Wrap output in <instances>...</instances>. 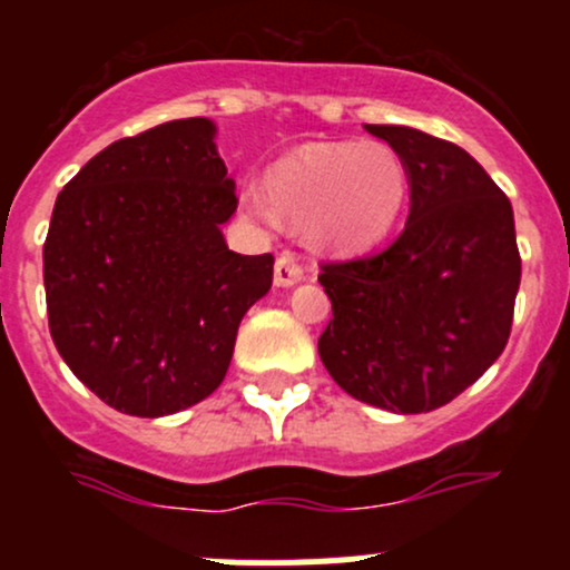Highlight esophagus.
I'll use <instances>...</instances> for the list:
<instances>
[{
	"instance_id": "1",
	"label": "esophagus",
	"mask_w": 570,
	"mask_h": 570,
	"mask_svg": "<svg viewBox=\"0 0 570 570\" xmlns=\"http://www.w3.org/2000/svg\"><path fill=\"white\" fill-rule=\"evenodd\" d=\"M306 278L303 273V264L297 262L295 253H281L275 258V286H295Z\"/></svg>"
}]
</instances>
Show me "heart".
<instances>
[{"instance_id":"b5f03b06","label":"heart","mask_w":570,"mask_h":570,"mask_svg":"<svg viewBox=\"0 0 570 570\" xmlns=\"http://www.w3.org/2000/svg\"><path fill=\"white\" fill-rule=\"evenodd\" d=\"M407 168L386 142H320L275 165L267 193L248 184L245 209L308 226L322 248L361 250L394 228L407 198Z\"/></svg>"}]
</instances>
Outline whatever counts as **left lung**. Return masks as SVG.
Listing matches in <instances>:
<instances>
[{"instance_id": "1", "label": "left lung", "mask_w": 570, "mask_h": 570, "mask_svg": "<svg viewBox=\"0 0 570 570\" xmlns=\"http://www.w3.org/2000/svg\"><path fill=\"white\" fill-rule=\"evenodd\" d=\"M366 131L405 163L411 212L389 248L322 264L333 320L320 358L355 400L428 413L465 392L508 344L521 284L513 206L455 142L411 126Z\"/></svg>"}]
</instances>
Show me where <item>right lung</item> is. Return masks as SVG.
Wrapping results in <instances>:
<instances>
[{
    "label": "right lung",
    "instance_id": "add662e5",
    "mask_svg": "<svg viewBox=\"0 0 570 570\" xmlns=\"http://www.w3.org/2000/svg\"><path fill=\"white\" fill-rule=\"evenodd\" d=\"M234 212L209 118L115 140L57 195L43 243L49 331L109 407L168 416L223 383L275 264L228 250L220 226Z\"/></svg>",
    "mask_w": 570,
    "mask_h": 570
}]
</instances>
